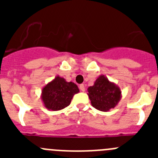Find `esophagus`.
Wrapping results in <instances>:
<instances>
[{
    "instance_id": "obj_1",
    "label": "esophagus",
    "mask_w": 158,
    "mask_h": 158,
    "mask_svg": "<svg viewBox=\"0 0 158 158\" xmlns=\"http://www.w3.org/2000/svg\"><path fill=\"white\" fill-rule=\"evenodd\" d=\"M79 89H80V90L81 91H82V92H84L85 91V85H80V86H79Z\"/></svg>"
}]
</instances>
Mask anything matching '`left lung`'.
Returning a JSON list of instances; mask_svg holds the SVG:
<instances>
[{"label": "left lung", "instance_id": "left-lung-1", "mask_svg": "<svg viewBox=\"0 0 158 158\" xmlns=\"http://www.w3.org/2000/svg\"><path fill=\"white\" fill-rule=\"evenodd\" d=\"M87 90L92 106L101 111H108L114 108L122 97L120 88L102 74Z\"/></svg>", "mask_w": 158, "mask_h": 158}]
</instances>
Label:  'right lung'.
Returning <instances> with one entry per match:
<instances>
[{
    "label": "right lung",
    "instance_id": "add662e5",
    "mask_svg": "<svg viewBox=\"0 0 158 158\" xmlns=\"http://www.w3.org/2000/svg\"><path fill=\"white\" fill-rule=\"evenodd\" d=\"M77 85L56 76L42 89L41 100L49 111H59L70 104L73 96L79 93Z\"/></svg>",
    "mask_w": 158,
    "mask_h": 158
}]
</instances>
